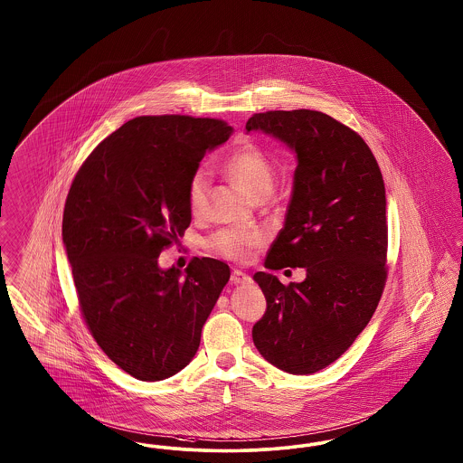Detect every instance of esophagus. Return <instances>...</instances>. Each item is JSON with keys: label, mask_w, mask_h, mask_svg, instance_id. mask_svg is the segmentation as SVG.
Here are the masks:
<instances>
[{"label": "esophagus", "mask_w": 463, "mask_h": 463, "mask_svg": "<svg viewBox=\"0 0 463 463\" xmlns=\"http://www.w3.org/2000/svg\"><path fill=\"white\" fill-rule=\"evenodd\" d=\"M231 280H232L234 284H248V282H251V278H250L246 272H242V270H234V272L231 274Z\"/></svg>", "instance_id": "obj_1"}]
</instances>
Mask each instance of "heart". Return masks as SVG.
Listing matches in <instances>:
<instances>
[{
  "mask_svg": "<svg viewBox=\"0 0 463 463\" xmlns=\"http://www.w3.org/2000/svg\"><path fill=\"white\" fill-rule=\"evenodd\" d=\"M229 177L240 185L241 189L253 200L267 198L274 185V170L269 158L263 155L261 149L251 143H241L234 149L223 164ZM208 187V174L203 168H198L191 174L187 187H185V200L189 212L198 215L204 206ZM263 242V234L255 229H238V227H225L213 232L204 246L213 255L232 261H248L255 248Z\"/></svg>",
  "mask_w": 463,
  "mask_h": 463,
  "instance_id": "b5f03b06",
  "label": "heart"
}]
</instances>
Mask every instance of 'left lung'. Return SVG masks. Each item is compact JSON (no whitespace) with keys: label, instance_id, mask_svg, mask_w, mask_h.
I'll use <instances>...</instances> for the list:
<instances>
[{"label":"left lung","instance_id":"1","mask_svg":"<svg viewBox=\"0 0 463 463\" xmlns=\"http://www.w3.org/2000/svg\"><path fill=\"white\" fill-rule=\"evenodd\" d=\"M263 130L297 151L293 196L267 269H307L284 286L257 272L267 310L253 343L278 369L307 375L346 352L369 324L388 279L386 189L358 132L315 110L255 113Z\"/></svg>","mask_w":463,"mask_h":463}]
</instances>
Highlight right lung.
Here are the masks:
<instances>
[{"mask_svg":"<svg viewBox=\"0 0 463 463\" xmlns=\"http://www.w3.org/2000/svg\"><path fill=\"white\" fill-rule=\"evenodd\" d=\"M231 134L219 118L136 117L91 151L67 194L61 236L79 310L98 346L139 381H162L193 360L231 278L215 259L191 260L184 276L158 267L191 223V174Z\"/></svg>","mask_w":463,"mask_h":463,"instance_id":"1","label":"right lung"}]
</instances>
